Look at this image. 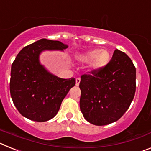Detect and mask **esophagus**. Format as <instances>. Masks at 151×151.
Masks as SVG:
<instances>
[{
	"mask_svg": "<svg viewBox=\"0 0 151 151\" xmlns=\"http://www.w3.org/2000/svg\"><path fill=\"white\" fill-rule=\"evenodd\" d=\"M80 81H81V78H76V86H78V85H79Z\"/></svg>",
	"mask_w": 151,
	"mask_h": 151,
	"instance_id": "obj_1",
	"label": "esophagus"
}]
</instances>
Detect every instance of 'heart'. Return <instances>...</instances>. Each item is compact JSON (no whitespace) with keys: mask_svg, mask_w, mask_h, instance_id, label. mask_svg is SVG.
<instances>
[{"mask_svg":"<svg viewBox=\"0 0 151 151\" xmlns=\"http://www.w3.org/2000/svg\"><path fill=\"white\" fill-rule=\"evenodd\" d=\"M110 58L111 54L106 49H92L80 56L79 60L83 63H91V69L94 71H98L109 63Z\"/></svg>","mask_w":151,"mask_h":151,"instance_id":"1","label":"heart"}]
</instances>
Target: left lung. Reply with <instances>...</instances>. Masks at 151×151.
Here are the masks:
<instances>
[{"mask_svg":"<svg viewBox=\"0 0 151 151\" xmlns=\"http://www.w3.org/2000/svg\"><path fill=\"white\" fill-rule=\"evenodd\" d=\"M136 69L124 52L116 50L105 67L81 76L80 110L88 122L105 125L121 118L136 89Z\"/></svg>","mask_w":151,"mask_h":151,"instance_id":"left-lung-1","label":"left lung"}]
</instances>
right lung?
Instances as JSON below:
<instances>
[{"label":"right lung","instance_id":"obj_1","mask_svg":"<svg viewBox=\"0 0 151 151\" xmlns=\"http://www.w3.org/2000/svg\"><path fill=\"white\" fill-rule=\"evenodd\" d=\"M61 41L42 38L19 51L11 66L10 91L13 102L24 117L45 122L57 115L61 103L76 85V78H61L41 64L45 50L63 51Z\"/></svg>","mask_w":151,"mask_h":151}]
</instances>
